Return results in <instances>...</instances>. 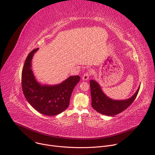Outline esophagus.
<instances>
[{
  "mask_svg": "<svg viewBox=\"0 0 155 155\" xmlns=\"http://www.w3.org/2000/svg\"><path fill=\"white\" fill-rule=\"evenodd\" d=\"M91 75V71L87 72L85 73V74L83 75L82 79H83V80H84V81H87L88 79H89V78H90V77Z\"/></svg>",
  "mask_w": 155,
  "mask_h": 155,
  "instance_id": "esophagus-1",
  "label": "esophagus"
}]
</instances>
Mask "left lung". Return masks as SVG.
Masks as SVG:
<instances>
[{
    "mask_svg": "<svg viewBox=\"0 0 155 155\" xmlns=\"http://www.w3.org/2000/svg\"><path fill=\"white\" fill-rule=\"evenodd\" d=\"M90 84L93 108L97 112L107 116H114L124 111L134 102L140 89L139 86L136 93L131 97L126 100L117 101L108 97L103 93L97 81L91 80Z\"/></svg>",
    "mask_w": 155,
    "mask_h": 155,
    "instance_id": "8db88e82",
    "label": "left lung"
}]
</instances>
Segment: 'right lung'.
I'll return each mask as SVG.
<instances>
[{"label": "right lung", "mask_w": 155, "mask_h": 155, "mask_svg": "<svg viewBox=\"0 0 155 155\" xmlns=\"http://www.w3.org/2000/svg\"><path fill=\"white\" fill-rule=\"evenodd\" d=\"M38 50H32L26 59L21 75L22 89L28 102L37 111L48 116L56 115L69 107L72 93L80 77L71 76L58 84L41 85L31 69L32 59Z\"/></svg>", "instance_id": "add662e5"}]
</instances>
